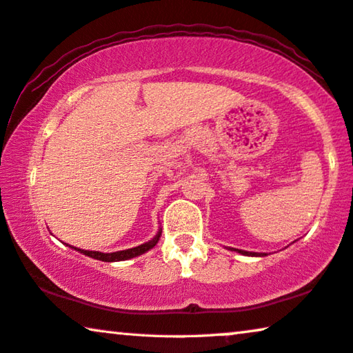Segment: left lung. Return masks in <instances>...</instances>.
<instances>
[{
  "mask_svg": "<svg viewBox=\"0 0 353 353\" xmlns=\"http://www.w3.org/2000/svg\"><path fill=\"white\" fill-rule=\"evenodd\" d=\"M236 250V249H234ZM239 254L243 255H249V256H265L266 254H256V252H245V250H238Z\"/></svg>",
  "mask_w": 353,
  "mask_h": 353,
  "instance_id": "1",
  "label": "left lung"
}]
</instances>
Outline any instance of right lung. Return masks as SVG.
I'll list each match as a JSON object with an SVG mask.
<instances>
[{
    "label": "right lung",
    "instance_id": "1",
    "mask_svg": "<svg viewBox=\"0 0 353 353\" xmlns=\"http://www.w3.org/2000/svg\"><path fill=\"white\" fill-rule=\"evenodd\" d=\"M160 236H161V230H159V233L154 236V239H150L149 243H144L138 247H133V249H126V250H120V252H110V254H103V252H94V250H82V249H77V247H72V249L81 252V254L90 256V259L94 260H99V261H125V260H130V259H134V256H139L145 254L147 250L154 249L157 245V243L160 241ZM71 247V245H70Z\"/></svg>",
    "mask_w": 353,
    "mask_h": 353
}]
</instances>
